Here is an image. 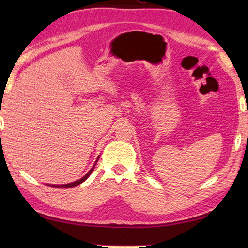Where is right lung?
<instances>
[{
    "instance_id": "1",
    "label": "right lung",
    "mask_w": 248,
    "mask_h": 248,
    "mask_svg": "<svg viewBox=\"0 0 248 248\" xmlns=\"http://www.w3.org/2000/svg\"><path fill=\"white\" fill-rule=\"evenodd\" d=\"M98 159H99V156L97 157V159H96L95 164H94V165H93V167H92V169L90 170L89 173H87L85 176H83V177H82V178H79L78 180H75V182H73V183H69V184H62V185H50V184H48V186H51V187H54V188H72V187L78 186V185L82 184L83 182H85V180L90 177V175L92 174V171H93L94 167H95L96 163H97Z\"/></svg>"
}]
</instances>
